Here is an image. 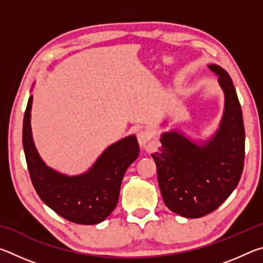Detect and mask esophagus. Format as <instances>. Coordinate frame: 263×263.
I'll list each match as a JSON object with an SVG mask.
<instances>
[{
  "instance_id": "obj_1",
  "label": "esophagus",
  "mask_w": 263,
  "mask_h": 263,
  "mask_svg": "<svg viewBox=\"0 0 263 263\" xmlns=\"http://www.w3.org/2000/svg\"><path fill=\"white\" fill-rule=\"evenodd\" d=\"M137 138H138V142L141 146L142 148H147L149 140L152 139V132L149 130H140L137 133Z\"/></svg>"
}]
</instances>
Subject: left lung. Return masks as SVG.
I'll list each match as a JSON object with an SVG mask.
<instances>
[{
    "mask_svg": "<svg viewBox=\"0 0 263 263\" xmlns=\"http://www.w3.org/2000/svg\"><path fill=\"white\" fill-rule=\"evenodd\" d=\"M208 67L225 97L217 131L206 140L177 130L163 132L161 147L152 154L164 204L185 218L215 211L233 193L243 169L245 128L237 91L225 69L215 64Z\"/></svg>",
    "mask_w": 263,
    "mask_h": 263,
    "instance_id": "obj_1",
    "label": "left lung"
}]
</instances>
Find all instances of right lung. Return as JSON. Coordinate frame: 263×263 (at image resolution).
Segmentation results:
<instances>
[{"instance_id": "add662e5", "label": "right lung", "mask_w": 263, "mask_h": 263, "mask_svg": "<svg viewBox=\"0 0 263 263\" xmlns=\"http://www.w3.org/2000/svg\"><path fill=\"white\" fill-rule=\"evenodd\" d=\"M29 97L23 121V148L31 181L42 201L69 221L94 225L103 221L115 210L124 174L139 155L135 135L106 147L87 172L67 175L44 162L35 148L31 130Z\"/></svg>"}]
</instances>
